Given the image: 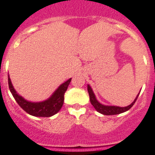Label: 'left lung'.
<instances>
[{
    "instance_id": "left-lung-1",
    "label": "left lung",
    "mask_w": 155,
    "mask_h": 155,
    "mask_svg": "<svg viewBox=\"0 0 155 155\" xmlns=\"http://www.w3.org/2000/svg\"><path fill=\"white\" fill-rule=\"evenodd\" d=\"M87 91H88L89 97H90V101L91 104H92V106L95 107V109L97 110L98 112L101 113L103 114H105V115H113V114H121L123 112H125L127 110H128L129 109L132 107V106L134 105V103L136 102L137 99H138V96L139 95H137L136 99H134V102L132 103L130 105L127 107H115V106H105V105H103L97 101V99L95 98V94L93 93L92 89L91 88V87L89 85H87Z\"/></svg>"
}]
</instances>
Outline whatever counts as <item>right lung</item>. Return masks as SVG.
I'll return each mask as SVG.
<instances>
[{
	"label": "right lung",
	"mask_w": 155,
	"mask_h": 155,
	"mask_svg": "<svg viewBox=\"0 0 155 155\" xmlns=\"http://www.w3.org/2000/svg\"><path fill=\"white\" fill-rule=\"evenodd\" d=\"M71 80V79H69L65 83L61 84L59 88L54 92L53 95L47 100L40 103H32L25 100L16 93L12 87L9 76H8V87L16 103L28 114L37 117L52 116L61 109L64 104V93L68 89Z\"/></svg>",
	"instance_id": "add662e5"
}]
</instances>
